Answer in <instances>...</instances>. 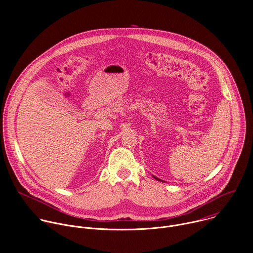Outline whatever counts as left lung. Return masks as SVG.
<instances>
[{
    "label": "left lung",
    "mask_w": 253,
    "mask_h": 253,
    "mask_svg": "<svg viewBox=\"0 0 253 253\" xmlns=\"http://www.w3.org/2000/svg\"><path fill=\"white\" fill-rule=\"evenodd\" d=\"M153 177H154V178H155V179H156V180H158V181H161V182H164V181H163V180H161V179H159V178H157V177H156V176H154V175H153Z\"/></svg>",
    "instance_id": "1"
}]
</instances>
